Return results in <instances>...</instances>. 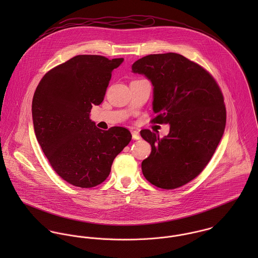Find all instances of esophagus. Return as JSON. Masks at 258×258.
<instances>
[{
	"instance_id": "obj_1",
	"label": "esophagus",
	"mask_w": 258,
	"mask_h": 258,
	"mask_svg": "<svg viewBox=\"0 0 258 258\" xmlns=\"http://www.w3.org/2000/svg\"><path fill=\"white\" fill-rule=\"evenodd\" d=\"M131 133H132V137L134 140H139L140 139V135H139V132L137 130H131Z\"/></svg>"
}]
</instances>
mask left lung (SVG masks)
<instances>
[{
    "label": "left lung",
    "mask_w": 258,
    "mask_h": 258,
    "mask_svg": "<svg viewBox=\"0 0 258 258\" xmlns=\"http://www.w3.org/2000/svg\"><path fill=\"white\" fill-rule=\"evenodd\" d=\"M134 74L152 82V122L170 124L164 138L145 129L150 156L142 162L146 180L172 189L190 182L208 165L225 128L226 111L221 89L205 69L179 53L149 54L132 66Z\"/></svg>",
    "instance_id": "8db88e82"
}]
</instances>
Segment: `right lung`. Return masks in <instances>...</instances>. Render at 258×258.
Here are the masks:
<instances>
[{
    "label": "right lung",
    "instance_id": "obj_1",
    "mask_svg": "<svg viewBox=\"0 0 258 258\" xmlns=\"http://www.w3.org/2000/svg\"><path fill=\"white\" fill-rule=\"evenodd\" d=\"M124 58L76 55L44 74L33 98L37 142L56 174L70 184L92 187L109 176L115 157L131 141L124 127L98 129L90 119L105 96L111 74Z\"/></svg>",
    "mask_w": 258,
    "mask_h": 258
}]
</instances>
